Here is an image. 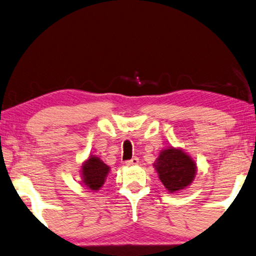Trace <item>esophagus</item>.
<instances>
[{
    "label": "esophagus",
    "mask_w": 256,
    "mask_h": 256,
    "mask_svg": "<svg viewBox=\"0 0 256 256\" xmlns=\"http://www.w3.org/2000/svg\"><path fill=\"white\" fill-rule=\"evenodd\" d=\"M138 164V157H133L132 159L126 160V162H125V164H128V166H134V164Z\"/></svg>",
    "instance_id": "34e87169"
}]
</instances>
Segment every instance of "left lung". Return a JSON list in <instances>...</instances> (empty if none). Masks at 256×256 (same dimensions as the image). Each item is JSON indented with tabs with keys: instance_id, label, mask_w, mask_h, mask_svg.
Returning a JSON list of instances; mask_svg holds the SVG:
<instances>
[{
	"instance_id": "left-lung-1",
	"label": "left lung",
	"mask_w": 256,
	"mask_h": 256,
	"mask_svg": "<svg viewBox=\"0 0 256 256\" xmlns=\"http://www.w3.org/2000/svg\"><path fill=\"white\" fill-rule=\"evenodd\" d=\"M154 168L164 188L176 193L192 183L196 172V162L180 149L170 146L160 152Z\"/></svg>"
}]
</instances>
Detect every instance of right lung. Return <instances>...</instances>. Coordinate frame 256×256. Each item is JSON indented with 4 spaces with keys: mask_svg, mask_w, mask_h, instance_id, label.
Listing matches in <instances>:
<instances>
[{
    "mask_svg": "<svg viewBox=\"0 0 256 256\" xmlns=\"http://www.w3.org/2000/svg\"><path fill=\"white\" fill-rule=\"evenodd\" d=\"M82 182L86 188L97 190L105 183V180L110 172V167L96 156H90L89 159L82 164Z\"/></svg>",
    "mask_w": 256,
    "mask_h": 256,
    "instance_id": "add662e5",
    "label": "right lung"
}]
</instances>
